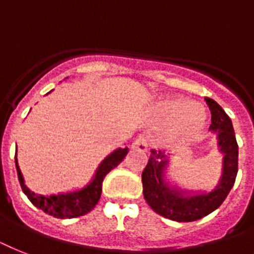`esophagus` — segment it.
Returning <instances> with one entry per match:
<instances>
[{
    "instance_id": "34e87169",
    "label": "esophagus",
    "mask_w": 254,
    "mask_h": 254,
    "mask_svg": "<svg viewBox=\"0 0 254 254\" xmlns=\"http://www.w3.org/2000/svg\"><path fill=\"white\" fill-rule=\"evenodd\" d=\"M131 150H135V151H141V152H146L147 151L148 143L147 139L145 137H138L135 141L131 143Z\"/></svg>"
}]
</instances>
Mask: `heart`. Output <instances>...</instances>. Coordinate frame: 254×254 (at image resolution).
Masks as SVG:
<instances>
[{
  "mask_svg": "<svg viewBox=\"0 0 254 254\" xmlns=\"http://www.w3.org/2000/svg\"><path fill=\"white\" fill-rule=\"evenodd\" d=\"M163 117L172 121L164 133L167 142H181L194 137L206 121L205 109L185 99H170L162 104Z\"/></svg>",
  "mask_w": 254,
  "mask_h": 254,
  "instance_id": "b5f03b06",
  "label": "heart"
}]
</instances>
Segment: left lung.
I'll return each instance as SVG.
<instances>
[{
    "mask_svg": "<svg viewBox=\"0 0 254 254\" xmlns=\"http://www.w3.org/2000/svg\"><path fill=\"white\" fill-rule=\"evenodd\" d=\"M211 111L210 130L216 134L218 148L223 155L222 176L213 190L194 191L181 189L167 181L170 158L162 151L151 150L147 166L142 172L143 197L156 214L176 220L194 222L219 207L235 184L238 175L239 146L232 121L213 99H205Z\"/></svg>",
    "mask_w": 254,
    "mask_h": 254,
    "instance_id": "1",
    "label": "left lung"
}]
</instances>
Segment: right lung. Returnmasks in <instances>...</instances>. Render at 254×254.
Wrapping results in <instances>:
<instances>
[{"mask_svg": "<svg viewBox=\"0 0 254 254\" xmlns=\"http://www.w3.org/2000/svg\"><path fill=\"white\" fill-rule=\"evenodd\" d=\"M127 152H129L127 147L117 148L113 152H111L99 164V167L95 171L92 180L86 187L82 188V189H78V190L69 191V193L41 195L31 191L24 184L23 175L20 172L19 166H18L15 151L16 174H18L22 190L28 197V199L32 202V205L36 206L38 209L43 210L45 214L55 216V218L71 219V218H77V216H82L84 214L90 213L94 209L99 199H100V195H102V185L104 177L107 176L109 171L113 170L115 167L119 166L125 159Z\"/></svg>", "mask_w": 254, "mask_h": 254, "instance_id": "obj_1", "label": "right lung"}]
</instances>
